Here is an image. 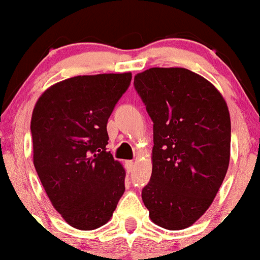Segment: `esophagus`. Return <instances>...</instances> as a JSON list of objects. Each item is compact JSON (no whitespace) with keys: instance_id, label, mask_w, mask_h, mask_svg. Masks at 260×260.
Returning a JSON list of instances; mask_svg holds the SVG:
<instances>
[{"instance_id":"34e87169","label":"esophagus","mask_w":260,"mask_h":260,"mask_svg":"<svg viewBox=\"0 0 260 260\" xmlns=\"http://www.w3.org/2000/svg\"><path fill=\"white\" fill-rule=\"evenodd\" d=\"M125 168H126L127 173H131V172L134 171V161L133 160L125 161Z\"/></svg>"}]
</instances>
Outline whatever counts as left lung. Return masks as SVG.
Segmentation results:
<instances>
[{"instance_id":"8db88e82","label":"left lung","mask_w":260,"mask_h":260,"mask_svg":"<svg viewBox=\"0 0 260 260\" xmlns=\"http://www.w3.org/2000/svg\"><path fill=\"white\" fill-rule=\"evenodd\" d=\"M134 86L153 121V171L141 199L154 223L182 230L206 212L228 172V105L186 68L146 69Z\"/></svg>"}]
</instances>
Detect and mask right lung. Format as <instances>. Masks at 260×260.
Masks as SVG:
<instances>
[{"mask_svg": "<svg viewBox=\"0 0 260 260\" xmlns=\"http://www.w3.org/2000/svg\"><path fill=\"white\" fill-rule=\"evenodd\" d=\"M130 82L131 73L72 77L49 87L32 111L37 173L54 209L79 230L105 225L125 192L106 127Z\"/></svg>", "mask_w": 260, "mask_h": 260, "instance_id": "1", "label": "right lung"}]
</instances>
